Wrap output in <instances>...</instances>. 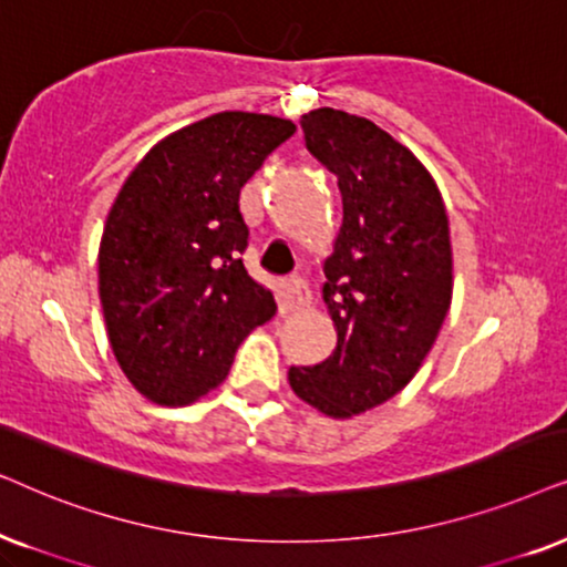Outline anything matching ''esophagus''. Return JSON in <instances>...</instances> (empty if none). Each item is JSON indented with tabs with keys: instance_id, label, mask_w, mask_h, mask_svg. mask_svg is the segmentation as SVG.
I'll use <instances>...</instances> for the list:
<instances>
[{
	"instance_id": "esophagus-1",
	"label": "esophagus",
	"mask_w": 567,
	"mask_h": 567,
	"mask_svg": "<svg viewBox=\"0 0 567 567\" xmlns=\"http://www.w3.org/2000/svg\"><path fill=\"white\" fill-rule=\"evenodd\" d=\"M285 296H288L292 308H306L308 303H311L313 292H311V288H308L306 279L290 277V279H285Z\"/></svg>"
}]
</instances>
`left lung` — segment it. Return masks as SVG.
<instances>
[{
	"label": "left lung",
	"mask_w": 567,
	"mask_h": 567,
	"mask_svg": "<svg viewBox=\"0 0 567 567\" xmlns=\"http://www.w3.org/2000/svg\"><path fill=\"white\" fill-rule=\"evenodd\" d=\"M300 126L339 178L344 217L323 264L337 347L288 379L303 402L344 420L399 394L433 347L454 285L449 217L425 165L373 121L316 109Z\"/></svg>",
	"instance_id": "1"
}]
</instances>
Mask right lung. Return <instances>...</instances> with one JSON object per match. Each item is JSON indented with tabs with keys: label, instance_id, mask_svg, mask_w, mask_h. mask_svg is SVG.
<instances>
[{
	"label": "right lung",
	"instance_id": "right-lung-1",
	"mask_svg": "<svg viewBox=\"0 0 567 567\" xmlns=\"http://www.w3.org/2000/svg\"><path fill=\"white\" fill-rule=\"evenodd\" d=\"M296 134L288 118L225 111L171 134L124 181L105 220L97 282L121 371L181 406L228 375L240 342L277 311L240 254V188Z\"/></svg>",
	"mask_w": 567,
	"mask_h": 567
}]
</instances>
